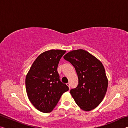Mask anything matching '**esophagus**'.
Listing matches in <instances>:
<instances>
[{
	"label": "esophagus",
	"instance_id": "34e87169",
	"mask_svg": "<svg viewBox=\"0 0 128 128\" xmlns=\"http://www.w3.org/2000/svg\"><path fill=\"white\" fill-rule=\"evenodd\" d=\"M66 85L68 86L69 88V89H70V84H69V83H67L66 84Z\"/></svg>",
	"mask_w": 128,
	"mask_h": 128
}]
</instances>
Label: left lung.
Masks as SVG:
<instances>
[{
	"label": "left lung",
	"mask_w": 128,
	"mask_h": 128,
	"mask_svg": "<svg viewBox=\"0 0 128 128\" xmlns=\"http://www.w3.org/2000/svg\"><path fill=\"white\" fill-rule=\"evenodd\" d=\"M64 59L74 67L78 84L70 91L78 106L84 111L96 108L104 97L108 87L105 69L99 60L84 50H73Z\"/></svg>",
	"instance_id": "obj_1"
}]
</instances>
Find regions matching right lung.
I'll use <instances>...</instances> for the list:
<instances>
[{"mask_svg":"<svg viewBox=\"0 0 128 128\" xmlns=\"http://www.w3.org/2000/svg\"><path fill=\"white\" fill-rule=\"evenodd\" d=\"M66 51L51 50L39 55L26 76L27 95L34 107L43 113L52 111L64 92L69 90L60 81L57 69Z\"/></svg>","mask_w":128,"mask_h":128,"instance_id":"1","label":"right lung"}]
</instances>
